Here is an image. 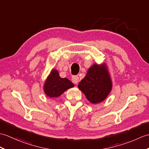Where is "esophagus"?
Returning a JSON list of instances; mask_svg holds the SVG:
<instances>
[{
  "instance_id": "obj_1",
  "label": "esophagus",
  "mask_w": 149,
  "mask_h": 149,
  "mask_svg": "<svg viewBox=\"0 0 149 149\" xmlns=\"http://www.w3.org/2000/svg\"><path fill=\"white\" fill-rule=\"evenodd\" d=\"M72 81L74 84H77L78 82L79 81V78L77 75H74L72 77Z\"/></svg>"
}]
</instances>
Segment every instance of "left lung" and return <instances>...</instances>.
Segmentation results:
<instances>
[{
    "label": "left lung",
    "mask_w": 149,
    "mask_h": 149,
    "mask_svg": "<svg viewBox=\"0 0 149 149\" xmlns=\"http://www.w3.org/2000/svg\"><path fill=\"white\" fill-rule=\"evenodd\" d=\"M78 88L88 101L97 104L107 98L112 89V81L105 63H93Z\"/></svg>",
    "instance_id": "left-lung-1"
}]
</instances>
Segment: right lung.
Here are the masks:
<instances>
[{"label": "right lung", "instance_id": "add662e5", "mask_svg": "<svg viewBox=\"0 0 149 149\" xmlns=\"http://www.w3.org/2000/svg\"><path fill=\"white\" fill-rule=\"evenodd\" d=\"M74 87V84L67 78H61L56 69L53 68L43 86L44 92L51 98H58L67 89Z\"/></svg>", "mask_w": 149, "mask_h": 149}]
</instances>
